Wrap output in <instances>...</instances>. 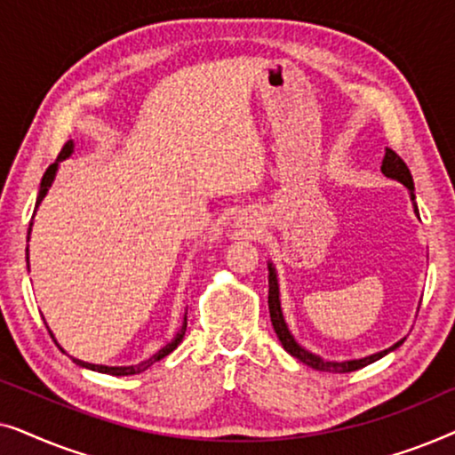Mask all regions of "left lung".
I'll list each match as a JSON object with an SVG mask.
<instances>
[{
  "label": "left lung",
  "instance_id": "1",
  "mask_svg": "<svg viewBox=\"0 0 455 455\" xmlns=\"http://www.w3.org/2000/svg\"><path fill=\"white\" fill-rule=\"evenodd\" d=\"M381 172L385 176L391 178V180H397V182H402L406 188L410 190V198H412V204H414V213L419 215V207H416V196H414V180H412V173H410L408 165L403 164V159L397 155L395 151H391V148H385V157H383V165H381ZM269 313H271V323H273V329H275L279 341H282L283 350L291 354V356L300 360V363L308 364L310 369L315 371H325V372H352V371H358L363 369V366L375 363V360L383 358L385 354L394 352L395 347H400L403 344V339L395 341L394 346L387 347V350L383 352H377V354H371V356H364V358H358V360H341V363H333V360H325L321 356H316V354L304 350V347L298 344L294 339V335L290 333L288 325H285L283 321V315H282V304H279V285H277V273H275V267L273 263H269Z\"/></svg>",
  "mask_w": 455,
  "mask_h": 455
}]
</instances>
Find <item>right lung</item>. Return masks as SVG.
<instances>
[{"label":"right lung","instance_id":"1","mask_svg":"<svg viewBox=\"0 0 455 455\" xmlns=\"http://www.w3.org/2000/svg\"><path fill=\"white\" fill-rule=\"evenodd\" d=\"M72 151H74V142L72 140H68L66 145H64V148H61V153H60V157H58V161H55V164H52L47 167V172L43 173V180H41V188H39V196H36V204H35V211L39 209V204H41V201L43 198H45V195H47V190L52 188V184H53V178H55V172H58V164L60 161H64L66 157H70L72 155ZM30 228H33V221H30ZM30 228H28V235H27V242H28V238H30ZM27 267H28V246H27ZM186 316H184V323H182V327H180V331L176 333V338H173L170 344H167L165 347H161V350L157 352V354H153L151 358L148 360H145V363H140V364H134V366H103V364H89V363H83V360H78V358H72L74 363H76L78 366H84V369H91V371H97V372H105V375H116V377H126V375H139V372H142V371H147L148 366H151L153 363H157V360H161V358H165L167 354H172L173 350H176V347L180 346V341H182V338H184V333H186ZM47 331H49V327H47ZM49 335H52L53 338V333L49 331ZM55 344H58V341H55ZM58 347L61 350V346L58 344ZM64 352V350H61Z\"/></svg>","mask_w":455,"mask_h":455}]
</instances>
